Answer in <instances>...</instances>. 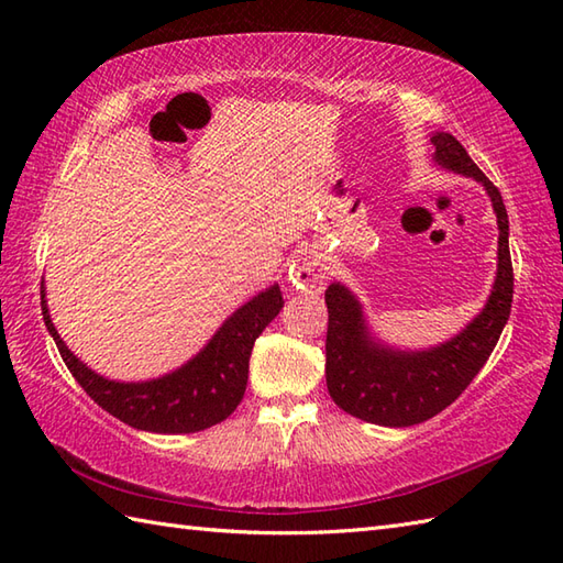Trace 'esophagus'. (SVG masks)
<instances>
[{
	"mask_svg": "<svg viewBox=\"0 0 563 563\" xmlns=\"http://www.w3.org/2000/svg\"><path fill=\"white\" fill-rule=\"evenodd\" d=\"M290 280L302 292H321L329 280V263L321 256H307L290 268Z\"/></svg>",
	"mask_w": 563,
	"mask_h": 563,
	"instance_id": "esophagus-1",
	"label": "esophagus"
}]
</instances>
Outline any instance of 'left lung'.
<instances>
[{
  "label": "left lung",
  "instance_id": "left-lung-1",
  "mask_svg": "<svg viewBox=\"0 0 563 563\" xmlns=\"http://www.w3.org/2000/svg\"><path fill=\"white\" fill-rule=\"evenodd\" d=\"M435 166L474 178L492 200L498 224L496 278L482 312L448 341L430 349H399L369 327L363 302L343 283L327 290V387L339 409L361 421L409 428L433 418L460 397L496 349L512 302L508 212L498 188L450 133L430 135Z\"/></svg>",
  "mask_w": 563,
  "mask_h": 563
}]
</instances>
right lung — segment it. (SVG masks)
<instances>
[{"label": "right lung", "mask_w": 563, "mask_h": 563, "mask_svg": "<svg viewBox=\"0 0 563 563\" xmlns=\"http://www.w3.org/2000/svg\"><path fill=\"white\" fill-rule=\"evenodd\" d=\"M283 305L278 283H273L234 309L210 341L181 367L152 379L123 382L103 377L67 349L47 309L45 280L41 285L45 327L79 387L118 421L162 435L198 433L224 421L236 409L246 391L254 341L280 314Z\"/></svg>", "instance_id": "add662e5"}]
</instances>
